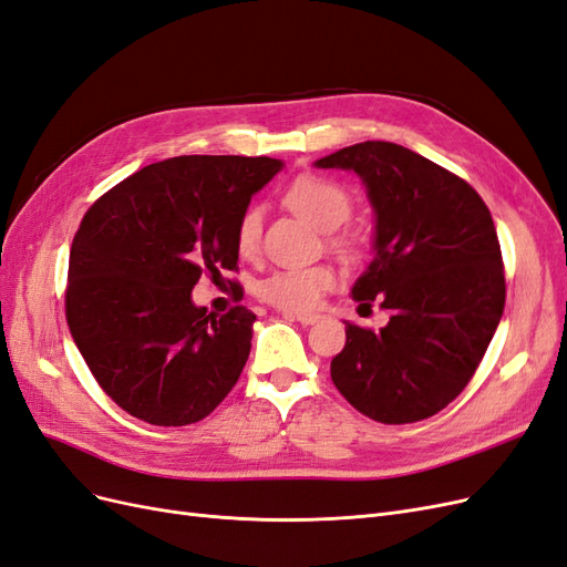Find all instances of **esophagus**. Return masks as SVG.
Listing matches in <instances>:
<instances>
[{"mask_svg":"<svg viewBox=\"0 0 567 567\" xmlns=\"http://www.w3.org/2000/svg\"><path fill=\"white\" fill-rule=\"evenodd\" d=\"M286 317H288V319H296V321H300L302 326H312V323H317V321H319V315H307V312H298V315H293V312H286Z\"/></svg>","mask_w":567,"mask_h":567,"instance_id":"esophagus-1","label":"esophagus"}]
</instances>
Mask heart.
<instances>
[{
    "instance_id": "b5f03b06",
    "label": "heart",
    "mask_w": 567,
    "mask_h": 567,
    "mask_svg": "<svg viewBox=\"0 0 567 567\" xmlns=\"http://www.w3.org/2000/svg\"><path fill=\"white\" fill-rule=\"evenodd\" d=\"M286 203L290 210H296L300 217L321 231H333L342 221H348L352 215V198L350 194L336 184L333 179L302 175L288 186ZM262 231V213L260 208H248L236 227V246L244 255L257 250ZM336 284V274L331 267H290L269 274L260 284V296L284 307V310H312L319 298L331 290Z\"/></svg>"
}]
</instances>
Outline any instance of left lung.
Returning a JSON list of instances; mask_svg holds the SVG:
<instances>
[{
  "label": "left lung",
  "instance_id": "left-lung-1",
  "mask_svg": "<svg viewBox=\"0 0 567 567\" xmlns=\"http://www.w3.org/2000/svg\"><path fill=\"white\" fill-rule=\"evenodd\" d=\"M352 169L375 217L373 260L352 286L364 310L390 312L379 331L346 321L331 379L381 423L437 414L468 385L506 302L502 248L475 188L411 148L362 142L319 158Z\"/></svg>",
  "mask_w": 567,
  "mask_h": 567
}]
</instances>
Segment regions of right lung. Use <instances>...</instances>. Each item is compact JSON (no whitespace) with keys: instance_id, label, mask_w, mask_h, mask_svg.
<instances>
[{"instance_id":"right-lung-1","label":"right lung","mask_w":567,"mask_h":567,"mask_svg":"<svg viewBox=\"0 0 567 567\" xmlns=\"http://www.w3.org/2000/svg\"><path fill=\"white\" fill-rule=\"evenodd\" d=\"M277 158L179 156L101 196L73 238L65 319L109 398L151 425L205 419L241 375L255 315L196 307L200 274L238 262L236 227Z\"/></svg>"}]
</instances>
